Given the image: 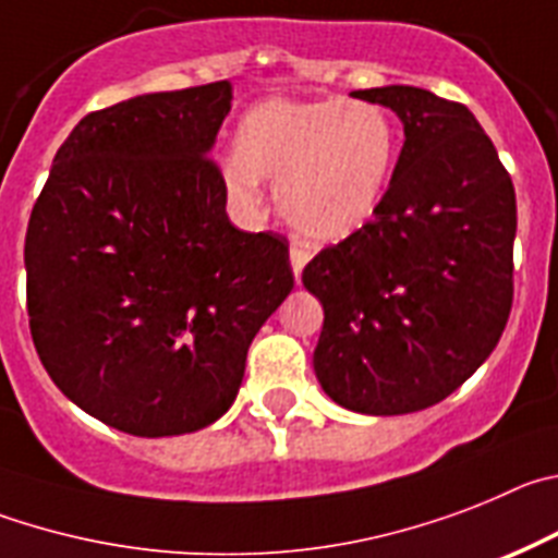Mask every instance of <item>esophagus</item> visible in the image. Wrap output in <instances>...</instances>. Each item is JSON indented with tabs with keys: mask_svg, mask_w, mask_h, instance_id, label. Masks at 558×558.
Here are the masks:
<instances>
[{
	"mask_svg": "<svg viewBox=\"0 0 558 558\" xmlns=\"http://www.w3.org/2000/svg\"><path fill=\"white\" fill-rule=\"evenodd\" d=\"M289 258H291V269H294V278L300 280V275H303L305 264H308V260H311L308 244H303V242H294V244H291Z\"/></svg>",
	"mask_w": 558,
	"mask_h": 558,
	"instance_id": "esophagus-1",
	"label": "esophagus"
}]
</instances>
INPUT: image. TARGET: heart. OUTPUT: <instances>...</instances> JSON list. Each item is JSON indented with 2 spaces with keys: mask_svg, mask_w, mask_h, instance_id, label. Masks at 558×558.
Here are the masks:
<instances>
[{
  "mask_svg": "<svg viewBox=\"0 0 558 558\" xmlns=\"http://www.w3.org/2000/svg\"><path fill=\"white\" fill-rule=\"evenodd\" d=\"M225 163L228 192L247 208L260 203V180H278L286 222L311 242H341L375 217L398 163V124L369 99L255 102L235 128Z\"/></svg>",
  "mask_w": 558,
  "mask_h": 558,
  "instance_id": "1",
  "label": "heart"
}]
</instances>
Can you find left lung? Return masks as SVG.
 I'll use <instances>...</instances> for the list:
<instances>
[{
    "label": "left lung",
    "mask_w": 558,
    "mask_h": 558,
    "mask_svg": "<svg viewBox=\"0 0 558 558\" xmlns=\"http://www.w3.org/2000/svg\"><path fill=\"white\" fill-rule=\"evenodd\" d=\"M353 97L391 108L405 142L375 217L303 269L325 323L314 373L359 414L423 411L489 359L514 298V185L461 102L414 85Z\"/></svg>",
    "instance_id": "left-lung-1"
}]
</instances>
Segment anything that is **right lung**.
Segmentation results:
<instances>
[{
    "label": "right lung",
    "instance_id": "add662e5",
    "mask_svg": "<svg viewBox=\"0 0 558 558\" xmlns=\"http://www.w3.org/2000/svg\"><path fill=\"white\" fill-rule=\"evenodd\" d=\"M228 80L94 110L60 144L24 239L29 333L72 403L133 436L217 423L294 286L289 244L228 219L210 160Z\"/></svg>",
    "mask_w": 558,
    "mask_h": 558
}]
</instances>
